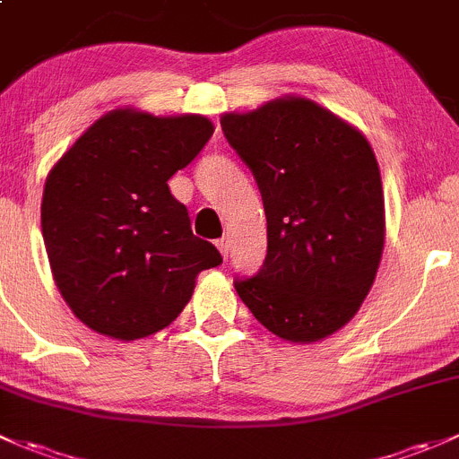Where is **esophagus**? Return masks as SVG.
Listing matches in <instances>:
<instances>
[{"instance_id": "obj_1", "label": "esophagus", "mask_w": 459, "mask_h": 459, "mask_svg": "<svg viewBox=\"0 0 459 459\" xmlns=\"http://www.w3.org/2000/svg\"><path fill=\"white\" fill-rule=\"evenodd\" d=\"M216 247H219V252L223 254V258H228L230 256V238H221V240H216Z\"/></svg>"}]
</instances>
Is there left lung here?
Listing matches in <instances>:
<instances>
[{
    "label": "left lung",
    "mask_w": 459,
    "mask_h": 459,
    "mask_svg": "<svg viewBox=\"0 0 459 459\" xmlns=\"http://www.w3.org/2000/svg\"><path fill=\"white\" fill-rule=\"evenodd\" d=\"M267 216V256L234 278L254 318L291 342L338 332L369 294L385 247V196L369 141L309 99L223 115Z\"/></svg>",
    "instance_id": "obj_1"
}]
</instances>
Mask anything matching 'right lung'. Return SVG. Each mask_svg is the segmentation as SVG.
<instances>
[{
    "mask_svg": "<svg viewBox=\"0 0 459 459\" xmlns=\"http://www.w3.org/2000/svg\"><path fill=\"white\" fill-rule=\"evenodd\" d=\"M214 126L198 115L112 110L50 169L41 234L61 296L83 325L117 340L168 327L192 299L198 272L223 263L192 234L169 195Z\"/></svg>",
    "mask_w": 459,
    "mask_h": 459,
    "instance_id": "obj_1",
    "label": "right lung"
}]
</instances>
